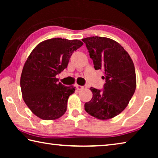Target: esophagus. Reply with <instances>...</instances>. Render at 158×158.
<instances>
[{
	"mask_svg": "<svg viewBox=\"0 0 158 158\" xmlns=\"http://www.w3.org/2000/svg\"><path fill=\"white\" fill-rule=\"evenodd\" d=\"M75 87L77 88V89L79 90L84 89V86H82V85H78V84H76L75 85Z\"/></svg>",
	"mask_w": 158,
	"mask_h": 158,
	"instance_id": "1",
	"label": "esophagus"
}]
</instances>
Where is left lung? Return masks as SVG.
Instances as JSON below:
<instances>
[{"label":"left lung","instance_id":"8db88e82","mask_svg":"<svg viewBox=\"0 0 158 158\" xmlns=\"http://www.w3.org/2000/svg\"><path fill=\"white\" fill-rule=\"evenodd\" d=\"M93 61L95 69H102L105 80L103 89L90 88L93 98L85 102L88 114L100 120L118 115L127 106L136 89V73L133 61L121 44L102 37L82 39Z\"/></svg>","mask_w":158,"mask_h":158}]
</instances>
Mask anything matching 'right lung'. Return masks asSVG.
Returning a JSON list of instances; mask_svg holds the SVG:
<instances>
[{
	"instance_id": "1",
	"label": "right lung",
	"mask_w": 158,
	"mask_h": 158,
	"mask_svg": "<svg viewBox=\"0 0 158 158\" xmlns=\"http://www.w3.org/2000/svg\"><path fill=\"white\" fill-rule=\"evenodd\" d=\"M82 45L78 40L52 38L32 51L23 66L20 85L23 100L37 117L49 121L65 114L75 87L58 83L56 77L67 68L72 54Z\"/></svg>"
}]
</instances>
